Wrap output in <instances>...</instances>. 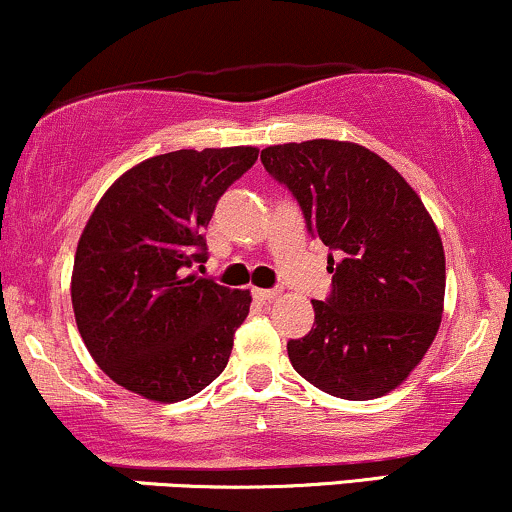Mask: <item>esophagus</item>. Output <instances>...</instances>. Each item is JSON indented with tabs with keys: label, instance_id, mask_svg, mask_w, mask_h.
Instances as JSON below:
<instances>
[{
	"label": "esophagus",
	"instance_id": "1",
	"mask_svg": "<svg viewBox=\"0 0 512 512\" xmlns=\"http://www.w3.org/2000/svg\"><path fill=\"white\" fill-rule=\"evenodd\" d=\"M251 294L258 299V302H270V299H275L280 294V290H263V287H254Z\"/></svg>",
	"mask_w": 512,
	"mask_h": 512
}]
</instances>
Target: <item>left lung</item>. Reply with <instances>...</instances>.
Instances as JSON below:
<instances>
[{"instance_id":"1","label":"left lung","mask_w":512,"mask_h":512,"mask_svg":"<svg viewBox=\"0 0 512 512\" xmlns=\"http://www.w3.org/2000/svg\"><path fill=\"white\" fill-rule=\"evenodd\" d=\"M261 162L333 251L330 297L311 302L309 335L287 342L294 371L335 398H381L422 362L441 326L446 254L429 210L359 143H282L263 148Z\"/></svg>"}]
</instances>
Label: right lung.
Wrapping results in <instances>:
<instances>
[{
  "instance_id": "add662e5",
  "label": "right lung",
  "mask_w": 512,
  "mask_h": 512,
  "mask_svg": "<svg viewBox=\"0 0 512 512\" xmlns=\"http://www.w3.org/2000/svg\"><path fill=\"white\" fill-rule=\"evenodd\" d=\"M256 158L254 146L155 155L126 170L88 218L71 304L90 357L122 388L179 402L227 366L251 294L186 268L206 263L215 203Z\"/></svg>"
}]
</instances>
